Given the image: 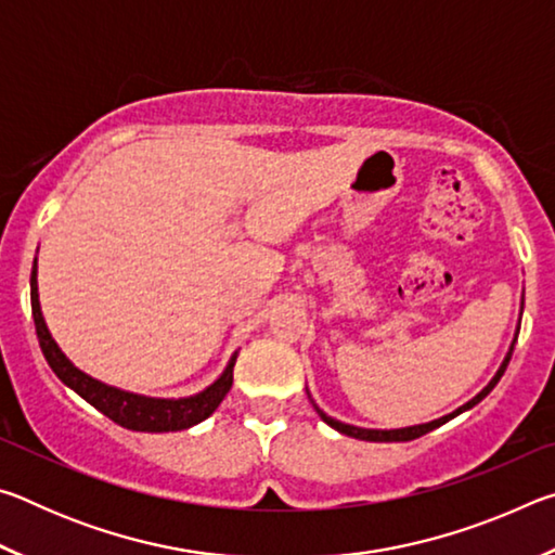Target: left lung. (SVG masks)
Instances as JSON below:
<instances>
[{
	"mask_svg": "<svg viewBox=\"0 0 555 555\" xmlns=\"http://www.w3.org/2000/svg\"><path fill=\"white\" fill-rule=\"evenodd\" d=\"M521 308H524V298H521ZM516 335H519V327H516ZM514 343H516V337L512 340V347H509V352H506V357H504V362L500 364V370H496V374L492 377V382L487 384V387L477 393L475 399H469L467 403H463V406L460 409H455L453 413H448V416H443V418H436V421H428V424H418V426H409V428H393V430H377V428H360V426H350V424H343V421H335L333 416H327L325 411H321L315 406V411H318V416H321L327 426L331 428H335L337 434H345V436H350V438H360V440H372V443H399V440H413V438H421V436H426L428 430H434V428H438V426H443L446 421H450V418H455L457 413H463V411H467V409H473L475 403H480L487 393H490L494 387H496V382L502 379V374H504V370H506V364H509V360H512V352H514ZM313 401V399H311Z\"/></svg>",
	"mask_w": 555,
	"mask_h": 555,
	"instance_id": "obj_1",
	"label": "left lung"
}]
</instances>
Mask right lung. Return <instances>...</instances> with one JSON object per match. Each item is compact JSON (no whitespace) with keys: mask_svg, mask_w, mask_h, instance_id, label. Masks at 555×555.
Masks as SVG:
<instances>
[{"mask_svg":"<svg viewBox=\"0 0 555 555\" xmlns=\"http://www.w3.org/2000/svg\"><path fill=\"white\" fill-rule=\"evenodd\" d=\"M31 313L36 323V335H39L41 352L49 362V367L55 372L65 387H70L75 393H80L90 406H95L100 413L115 421L121 428L142 430V434H168V430H183L195 424H201L210 413L220 406V401L228 397L232 387V370L237 362V352L232 354L228 367L215 379L208 389H203L195 397L185 399H154L142 397V393L121 391L117 387H107L90 374L80 372L75 364L61 352V347L46 327L41 304H39V281H36V264L31 271Z\"/></svg>","mask_w":555,"mask_h":555,"instance_id":"right-lung-1","label":"right lung"}]
</instances>
